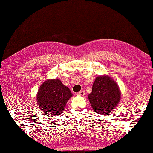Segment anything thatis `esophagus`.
Masks as SVG:
<instances>
[{
  "mask_svg": "<svg viewBox=\"0 0 153 153\" xmlns=\"http://www.w3.org/2000/svg\"><path fill=\"white\" fill-rule=\"evenodd\" d=\"M85 94V92L84 91H81L77 93V94L79 95V96H84Z\"/></svg>",
  "mask_w": 153,
  "mask_h": 153,
  "instance_id": "34e87169",
  "label": "esophagus"
}]
</instances>
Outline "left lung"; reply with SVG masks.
Instances as JSON below:
<instances>
[{"label": "left lung", "mask_w": 153, "mask_h": 153, "mask_svg": "<svg viewBox=\"0 0 153 153\" xmlns=\"http://www.w3.org/2000/svg\"><path fill=\"white\" fill-rule=\"evenodd\" d=\"M88 98L94 112L106 115L119 105L121 93L119 85L112 77L100 75L95 79Z\"/></svg>", "instance_id": "8db88e82"}]
</instances>
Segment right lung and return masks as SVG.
I'll list each match as a JSON object with an SVG mask.
<instances>
[{
  "mask_svg": "<svg viewBox=\"0 0 153 153\" xmlns=\"http://www.w3.org/2000/svg\"><path fill=\"white\" fill-rule=\"evenodd\" d=\"M73 94L59 79H48L39 87L36 94L37 104L47 115L57 116L62 113Z\"/></svg>",
  "mask_w": 153,
  "mask_h": 153,
  "instance_id": "1",
  "label": "right lung"
}]
</instances>
